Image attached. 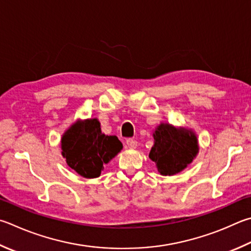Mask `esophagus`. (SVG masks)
<instances>
[{"label":"esophagus","instance_id":"34e87169","mask_svg":"<svg viewBox=\"0 0 251 251\" xmlns=\"http://www.w3.org/2000/svg\"><path fill=\"white\" fill-rule=\"evenodd\" d=\"M126 146L129 149H136L137 148V141L135 139H127L126 140Z\"/></svg>","mask_w":251,"mask_h":251}]
</instances>
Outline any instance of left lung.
I'll return each mask as SVG.
<instances>
[{"label": "left lung", "mask_w": 251, "mask_h": 251, "mask_svg": "<svg viewBox=\"0 0 251 251\" xmlns=\"http://www.w3.org/2000/svg\"><path fill=\"white\" fill-rule=\"evenodd\" d=\"M153 146L149 158L161 176L183 171L199 153V139L193 129L160 123L153 130Z\"/></svg>", "instance_id": "1"}]
</instances>
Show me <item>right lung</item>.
I'll return each instance as SVG.
<instances>
[{
    "label": "right lung",
    "mask_w": 251,
    "mask_h": 251,
    "mask_svg": "<svg viewBox=\"0 0 251 251\" xmlns=\"http://www.w3.org/2000/svg\"><path fill=\"white\" fill-rule=\"evenodd\" d=\"M61 154L79 176L94 179L123 149L116 136L102 133L98 118L78 120L61 136Z\"/></svg>",
    "instance_id": "add662e5"
}]
</instances>
